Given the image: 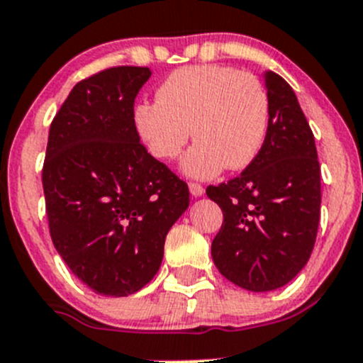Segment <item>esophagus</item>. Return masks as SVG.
Instances as JSON below:
<instances>
[{
	"instance_id": "obj_1",
	"label": "esophagus",
	"mask_w": 363,
	"mask_h": 363,
	"mask_svg": "<svg viewBox=\"0 0 363 363\" xmlns=\"http://www.w3.org/2000/svg\"><path fill=\"white\" fill-rule=\"evenodd\" d=\"M189 191H191V194L194 196V198H199V196L205 194V189L199 184H189Z\"/></svg>"
}]
</instances>
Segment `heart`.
Wrapping results in <instances>:
<instances>
[{
    "instance_id": "1",
    "label": "heart",
    "mask_w": 363,
    "mask_h": 363,
    "mask_svg": "<svg viewBox=\"0 0 363 363\" xmlns=\"http://www.w3.org/2000/svg\"><path fill=\"white\" fill-rule=\"evenodd\" d=\"M271 123L267 89L257 76L230 65H191L169 74L157 101L133 108V126L157 160H174L189 137L198 140L182 162L192 178L257 160Z\"/></svg>"
}]
</instances>
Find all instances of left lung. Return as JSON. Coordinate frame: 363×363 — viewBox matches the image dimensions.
Listing matches in <instances>:
<instances>
[{
	"label": "left lung",
	"instance_id": "8db88e82",
	"mask_svg": "<svg viewBox=\"0 0 363 363\" xmlns=\"http://www.w3.org/2000/svg\"><path fill=\"white\" fill-rule=\"evenodd\" d=\"M271 123L260 155L237 178L206 196L223 210L212 242L220 274L251 292L287 285L306 265L320 216L315 140L291 85L264 72Z\"/></svg>",
	"mask_w": 363,
	"mask_h": 363
}]
</instances>
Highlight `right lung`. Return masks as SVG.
<instances>
[{
	"label": "right lung",
	"mask_w": 363,
	"mask_h": 363,
	"mask_svg": "<svg viewBox=\"0 0 363 363\" xmlns=\"http://www.w3.org/2000/svg\"><path fill=\"white\" fill-rule=\"evenodd\" d=\"M147 67H110L76 84L48 137L43 187L50 233L72 274L124 298L160 269L189 187L140 144L133 103Z\"/></svg>",
	"instance_id": "obj_1"
}]
</instances>
